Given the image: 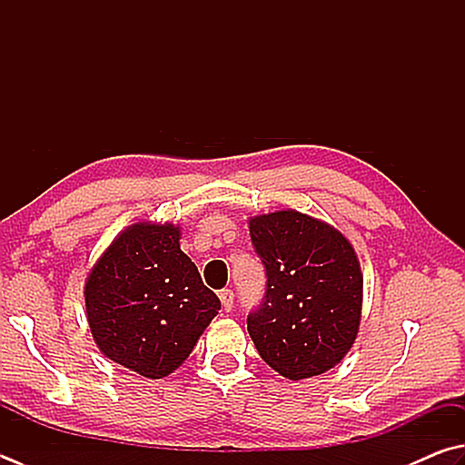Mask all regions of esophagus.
Segmentation results:
<instances>
[{
    "mask_svg": "<svg viewBox=\"0 0 465 465\" xmlns=\"http://www.w3.org/2000/svg\"><path fill=\"white\" fill-rule=\"evenodd\" d=\"M218 297H221V303H223L224 312H231L232 303H234V293L231 292V289H223V292L218 293Z\"/></svg>",
    "mask_w": 465,
    "mask_h": 465,
    "instance_id": "obj_1",
    "label": "esophagus"
}]
</instances>
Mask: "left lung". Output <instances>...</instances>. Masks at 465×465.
<instances>
[{
  "mask_svg": "<svg viewBox=\"0 0 465 465\" xmlns=\"http://www.w3.org/2000/svg\"><path fill=\"white\" fill-rule=\"evenodd\" d=\"M249 229L267 277L262 302L247 318L257 352L292 381L330 371L361 326L362 275L352 244L297 210L255 216Z\"/></svg>",
  "mask_w": 465,
  "mask_h": 465,
  "instance_id": "obj_1",
  "label": "left lung"
}]
</instances>
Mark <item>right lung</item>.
<instances>
[{
  "label": "right lung",
  "mask_w": 465,
  "mask_h": 465,
  "mask_svg": "<svg viewBox=\"0 0 465 465\" xmlns=\"http://www.w3.org/2000/svg\"><path fill=\"white\" fill-rule=\"evenodd\" d=\"M84 303L101 352L145 379L176 371L221 310L182 252L178 226L150 223L129 226L103 252Z\"/></svg>",
  "instance_id": "obj_1"
}]
</instances>
